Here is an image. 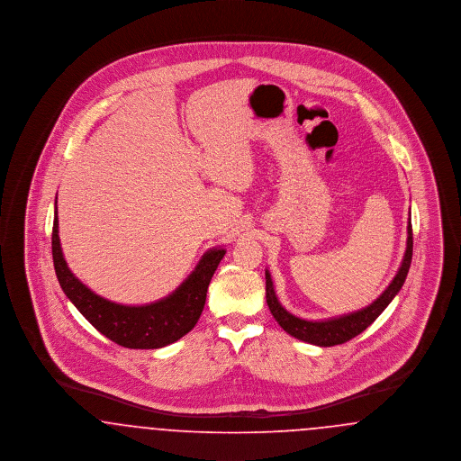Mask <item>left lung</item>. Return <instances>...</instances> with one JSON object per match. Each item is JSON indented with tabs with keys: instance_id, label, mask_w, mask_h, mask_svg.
<instances>
[{
	"instance_id": "8db88e82",
	"label": "left lung",
	"mask_w": 461,
	"mask_h": 461,
	"mask_svg": "<svg viewBox=\"0 0 461 461\" xmlns=\"http://www.w3.org/2000/svg\"><path fill=\"white\" fill-rule=\"evenodd\" d=\"M411 258H413V230H411V220H410L408 221L406 252H404L401 267H399L394 280L391 282V285L387 286L384 290V294L376 301H373L370 306L363 307L356 312L342 314L339 318L321 320V321H309V320L297 318L280 304L267 269H266V303H267L273 318L278 321V325L292 337L307 342V344L320 346V348L339 346V344L351 340L356 335H359L361 331L368 329L373 321L382 314V311L391 304V301L397 295V292L401 290V286L408 276Z\"/></svg>"
}]
</instances>
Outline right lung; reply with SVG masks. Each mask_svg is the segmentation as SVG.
<instances>
[{
    "instance_id": "1",
    "label": "right lung",
    "mask_w": 461,
    "mask_h": 461,
    "mask_svg": "<svg viewBox=\"0 0 461 461\" xmlns=\"http://www.w3.org/2000/svg\"><path fill=\"white\" fill-rule=\"evenodd\" d=\"M51 252L59 284L68 301L100 333L130 349H158L194 329L203 311L211 278L226 254L220 247L207 250L194 273L171 295L145 306H124L96 295L68 269L59 239L57 202Z\"/></svg>"
}]
</instances>
